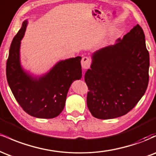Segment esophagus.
Listing matches in <instances>:
<instances>
[{"mask_svg":"<svg viewBox=\"0 0 156 156\" xmlns=\"http://www.w3.org/2000/svg\"><path fill=\"white\" fill-rule=\"evenodd\" d=\"M80 63H81V67L83 69H88V68L90 67L91 63H92V61H91V59L89 58V57L85 56L82 58V60L81 62H80Z\"/></svg>","mask_w":156,"mask_h":156,"instance_id":"obj_1","label":"esophagus"}]
</instances>
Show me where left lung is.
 Masks as SVG:
<instances>
[{
  "instance_id": "8db88e82",
  "label": "left lung",
  "mask_w": 156,
  "mask_h": 156,
  "mask_svg": "<svg viewBox=\"0 0 156 156\" xmlns=\"http://www.w3.org/2000/svg\"><path fill=\"white\" fill-rule=\"evenodd\" d=\"M149 67L145 36L139 24L117 44L95 52L84 78L93 117L114 119L133 109L147 88Z\"/></svg>"
}]
</instances>
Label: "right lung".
<instances>
[{"label": "right lung", "instance_id": "obj_1", "mask_svg": "<svg viewBox=\"0 0 156 156\" xmlns=\"http://www.w3.org/2000/svg\"><path fill=\"white\" fill-rule=\"evenodd\" d=\"M26 26L27 21H24L11 44L6 62L7 81L16 101L27 114L51 119L63 111L71 83L81 78V57L61 61L45 76L38 80L31 78L20 64V40Z\"/></svg>", "mask_w": 156, "mask_h": 156}]
</instances>
